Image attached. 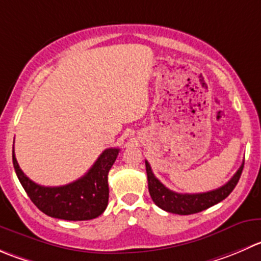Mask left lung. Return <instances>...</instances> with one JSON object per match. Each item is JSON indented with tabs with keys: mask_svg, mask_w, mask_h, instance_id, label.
<instances>
[{
	"mask_svg": "<svg viewBox=\"0 0 261 261\" xmlns=\"http://www.w3.org/2000/svg\"><path fill=\"white\" fill-rule=\"evenodd\" d=\"M146 174H148V187L149 194L151 199L163 211L168 213L179 214V216H189V214L199 213L216 204L221 203L222 200L228 196L233 189L236 187L240 177H241L244 164H241L236 173L226 185L221 186L219 189L212 190L208 192H200V194H178L172 190L167 189L151 171L150 164L145 161Z\"/></svg>",
	"mask_w": 261,
	"mask_h": 261,
	"instance_id": "left-lung-1",
	"label": "left lung"
}]
</instances>
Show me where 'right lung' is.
I'll use <instances>...</instances> for the list:
<instances>
[{"label": "right lung", "instance_id": "1", "mask_svg": "<svg viewBox=\"0 0 261 261\" xmlns=\"http://www.w3.org/2000/svg\"><path fill=\"white\" fill-rule=\"evenodd\" d=\"M120 149H106L92 168L76 181L65 186H40L25 176L15 158L12 163L20 184L30 200L39 211L52 218L65 221H89L99 217L108 205V172L115 163Z\"/></svg>", "mask_w": 261, "mask_h": 261}]
</instances>
